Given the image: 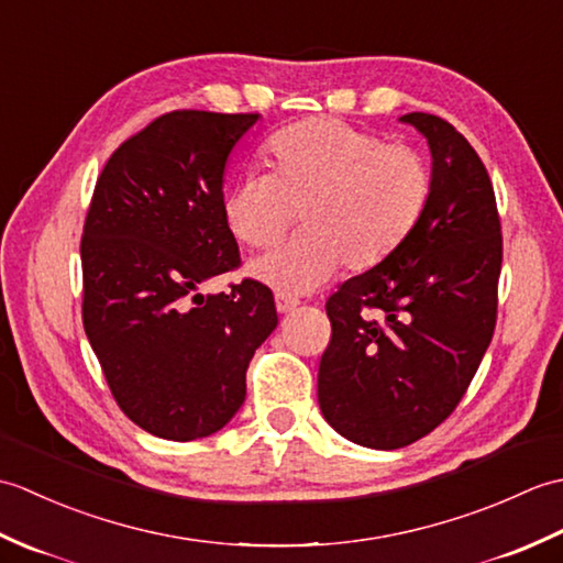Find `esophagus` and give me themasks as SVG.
Masks as SVG:
<instances>
[{
	"mask_svg": "<svg viewBox=\"0 0 563 563\" xmlns=\"http://www.w3.org/2000/svg\"><path fill=\"white\" fill-rule=\"evenodd\" d=\"M297 307H300V300H297V297H292L288 292L275 295V309H278L280 314H290L292 309H297Z\"/></svg>",
	"mask_w": 563,
	"mask_h": 563,
	"instance_id": "esophagus-1",
	"label": "esophagus"
}]
</instances>
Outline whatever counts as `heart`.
I'll return each instance as SVG.
<instances>
[{"mask_svg": "<svg viewBox=\"0 0 563 563\" xmlns=\"http://www.w3.org/2000/svg\"><path fill=\"white\" fill-rule=\"evenodd\" d=\"M266 172H249L224 190L230 232L251 249L278 244L297 220L307 230L249 266L283 292H307L345 266L387 261L423 220L433 174L409 145H385L361 128L309 118L268 142Z\"/></svg>", "mask_w": 563, "mask_h": 563, "instance_id": "obj_1", "label": "heart"}]
</instances>
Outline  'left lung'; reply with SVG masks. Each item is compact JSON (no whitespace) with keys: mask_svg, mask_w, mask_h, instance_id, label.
<instances>
[{"mask_svg":"<svg viewBox=\"0 0 563 563\" xmlns=\"http://www.w3.org/2000/svg\"><path fill=\"white\" fill-rule=\"evenodd\" d=\"M433 154V196L411 236L327 300L317 397L363 448L397 450L457 409L492 343L504 236L492 178L448 121L406 113Z\"/></svg>","mask_w":563,"mask_h":563,"instance_id":"left-lung-1","label":"left lung"}]
</instances>
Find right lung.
Masks as SVG:
<instances>
[{
  "instance_id": "right-lung-1",
  "label": "right lung",
  "mask_w": 563,
  "mask_h": 563,
  "mask_svg": "<svg viewBox=\"0 0 563 563\" xmlns=\"http://www.w3.org/2000/svg\"><path fill=\"white\" fill-rule=\"evenodd\" d=\"M258 113L172 111L125 140L93 188L81 234L84 331L121 411L147 433H218L246 397V367L278 327L273 292L244 278L222 214L230 152Z\"/></svg>"
}]
</instances>
